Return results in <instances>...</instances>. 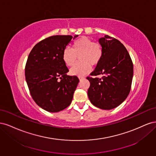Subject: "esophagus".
Instances as JSON below:
<instances>
[{
    "instance_id": "34e87169",
    "label": "esophagus",
    "mask_w": 156,
    "mask_h": 156,
    "mask_svg": "<svg viewBox=\"0 0 156 156\" xmlns=\"http://www.w3.org/2000/svg\"><path fill=\"white\" fill-rule=\"evenodd\" d=\"M79 80H82V79H84V77H81V76H79Z\"/></svg>"
}]
</instances>
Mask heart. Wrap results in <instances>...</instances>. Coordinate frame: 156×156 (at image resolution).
I'll list each match as a JSON object with an SVG mask.
<instances>
[{
	"instance_id": "b5f03b06",
	"label": "heart",
	"mask_w": 156,
	"mask_h": 156,
	"mask_svg": "<svg viewBox=\"0 0 156 156\" xmlns=\"http://www.w3.org/2000/svg\"><path fill=\"white\" fill-rule=\"evenodd\" d=\"M103 54L101 44L94 42L91 38L82 36L73 41L72 49L66 48L62 52L63 62L67 66H72L79 57V63L70 69L72 75L82 76L88 73L91 66H96L100 62Z\"/></svg>"
}]
</instances>
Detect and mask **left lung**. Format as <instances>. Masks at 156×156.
<instances>
[{
  "label": "left lung",
  "mask_w": 156,
  "mask_h": 156,
  "mask_svg": "<svg viewBox=\"0 0 156 156\" xmlns=\"http://www.w3.org/2000/svg\"><path fill=\"white\" fill-rule=\"evenodd\" d=\"M99 42L103 54L90 75H103V77H87L90 83L88 96L94 106L110 110L120 105L129 95L133 64L128 51L119 40L105 35L99 39Z\"/></svg>",
  "instance_id": "1"
}]
</instances>
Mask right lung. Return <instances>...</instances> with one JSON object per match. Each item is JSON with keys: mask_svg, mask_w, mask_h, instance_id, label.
Masks as SVG:
<instances>
[{"mask_svg": "<svg viewBox=\"0 0 156 156\" xmlns=\"http://www.w3.org/2000/svg\"><path fill=\"white\" fill-rule=\"evenodd\" d=\"M72 38L69 35L47 37L35 45L28 56L25 78L30 95L37 105L48 112L68 107L79 81L75 75H67L69 70L62 58Z\"/></svg>", "mask_w": 156, "mask_h": 156, "instance_id": "right-lung-1", "label": "right lung"}]
</instances>
